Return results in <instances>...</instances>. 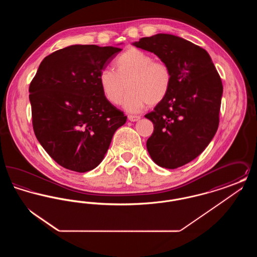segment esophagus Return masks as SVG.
Listing matches in <instances>:
<instances>
[{
  "mask_svg": "<svg viewBox=\"0 0 257 257\" xmlns=\"http://www.w3.org/2000/svg\"><path fill=\"white\" fill-rule=\"evenodd\" d=\"M140 118H141V116H139V115H132V114H131V115H128V119H129L130 121H133V122H134V121H138Z\"/></svg>",
  "mask_w": 257,
  "mask_h": 257,
  "instance_id": "34e87169",
  "label": "esophagus"
}]
</instances>
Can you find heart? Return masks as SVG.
Returning a JSON list of instances; mask_svg holds the SVG:
<instances>
[{"mask_svg":"<svg viewBox=\"0 0 257 257\" xmlns=\"http://www.w3.org/2000/svg\"><path fill=\"white\" fill-rule=\"evenodd\" d=\"M114 66L115 71L104 68L99 74L102 92L112 105L121 103L126 86L129 91L124 107L132 112L143 110L147 105H158L170 92L171 67L164 61H153L147 52L130 48L117 57Z\"/></svg>","mask_w":257,"mask_h":257,"instance_id":"1","label":"heart"}]
</instances>
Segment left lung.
Returning <instances> with one entry per match:
<instances>
[{"mask_svg":"<svg viewBox=\"0 0 257 257\" xmlns=\"http://www.w3.org/2000/svg\"><path fill=\"white\" fill-rule=\"evenodd\" d=\"M133 44L154 53L171 67L169 94L146 114L154 126L147 147L158 166L177 169L202 153L218 130L220 75L205 50L181 37L158 34Z\"/></svg>","mask_w":257,"mask_h":257,"instance_id":"1","label":"left lung"}]
</instances>
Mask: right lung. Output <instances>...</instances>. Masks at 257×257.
Segmentation results:
<instances>
[{
	"instance_id": "right-lung-1",
	"label": "right lung",
	"mask_w": 257,
	"mask_h": 257,
	"mask_svg": "<svg viewBox=\"0 0 257 257\" xmlns=\"http://www.w3.org/2000/svg\"><path fill=\"white\" fill-rule=\"evenodd\" d=\"M122 49L72 45L41 61L30 84L37 141L60 166L86 172L104 158L127 116L105 98L99 74Z\"/></svg>"
}]
</instances>
